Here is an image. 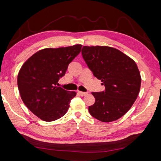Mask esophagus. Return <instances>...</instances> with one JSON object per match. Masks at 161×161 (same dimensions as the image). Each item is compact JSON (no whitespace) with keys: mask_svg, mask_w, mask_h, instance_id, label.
I'll use <instances>...</instances> for the list:
<instances>
[{"mask_svg":"<svg viewBox=\"0 0 161 161\" xmlns=\"http://www.w3.org/2000/svg\"><path fill=\"white\" fill-rule=\"evenodd\" d=\"M78 94L80 95V96H81V97H84V96H86V95H87V92H80V91H79L78 92Z\"/></svg>","mask_w":161,"mask_h":161,"instance_id":"1","label":"esophagus"}]
</instances>
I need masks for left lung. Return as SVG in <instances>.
Here are the masks:
<instances>
[{"label": "left lung", "instance_id": "obj_1", "mask_svg": "<svg viewBox=\"0 0 161 161\" xmlns=\"http://www.w3.org/2000/svg\"><path fill=\"white\" fill-rule=\"evenodd\" d=\"M82 57L105 90L92 92L95 103L89 111L95 119L111 122L123 116L137 99L141 83L140 72L133 59L116 48L83 46Z\"/></svg>", "mask_w": 161, "mask_h": 161}]
</instances>
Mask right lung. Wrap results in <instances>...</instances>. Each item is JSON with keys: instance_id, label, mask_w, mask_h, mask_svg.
Listing matches in <instances>:
<instances>
[{"instance_id": "obj_1", "label": "right lung", "mask_w": 161, "mask_h": 161, "mask_svg": "<svg viewBox=\"0 0 161 161\" xmlns=\"http://www.w3.org/2000/svg\"><path fill=\"white\" fill-rule=\"evenodd\" d=\"M81 46L43 49L32 55L19 71L18 86L21 99L43 121H53L63 116L77 94L59 87L58 81L80 54Z\"/></svg>"}]
</instances>
